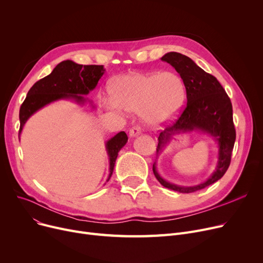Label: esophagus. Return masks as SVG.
I'll use <instances>...</instances> for the list:
<instances>
[{"label":"esophagus","instance_id":"esophagus-1","mask_svg":"<svg viewBox=\"0 0 263 263\" xmlns=\"http://www.w3.org/2000/svg\"><path fill=\"white\" fill-rule=\"evenodd\" d=\"M141 134V128L140 127H133L129 131V136L130 137H135L137 135Z\"/></svg>","mask_w":263,"mask_h":263}]
</instances>
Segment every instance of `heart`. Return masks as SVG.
Masks as SVG:
<instances>
[{
    "label": "heart",
    "mask_w": 263,
    "mask_h": 263,
    "mask_svg": "<svg viewBox=\"0 0 263 263\" xmlns=\"http://www.w3.org/2000/svg\"><path fill=\"white\" fill-rule=\"evenodd\" d=\"M112 109L139 112L151 128L161 127L176 118L184 103L186 89L183 80L175 72L132 71L120 74L109 83Z\"/></svg>",
    "instance_id": "b5f03b06"
}]
</instances>
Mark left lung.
<instances>
[{
	"mask_svg": "<svg viewBox=\"0 0 263 263\" xmlns=\"http://www.w3.org/2000/svg\"><path fill=\"white\" fill-rule=\"evenodd\" d=\"M161 60L173 66L180 74L185 84L187 103L183 113L173 126L160 133L157 159L171 144L174 136L179 134L199 132L212 137L217 144V163L214 172L203 182L195 185H178L166 181L158 172V160L154 163V174L163 186L179 193H193L219 180L229 167L236 142L232 105L216 78L206 73L190 58L178 52H168Z\"/></svg>",
	"mask_w": 263,
	"mask_h": 263,
	"instance_id": "left-lung-1",
	"label": "left lung"
}]
</instances>
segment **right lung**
Instances as JSON below:
<instances>
[{"label":"right lung","mask_w":263,"mask_h":263,"mask_svg":"<svg viewBox=\"0 0 263 263\" xmlns=\"http://www.w3.org/2000/svg\"><path fill=\"white\" fill-rule=\"evenodd\" d=\"M104 72L105 69L102 65L83 66L70 60L61 62L49 76L36 82L27 92L19 113V140L24 124L30 117L52 102L70 100L79 105H84L88 102L95 108L92 102L85 96L96 88ZM127 142L128 136L123 131L105 142V150L109 162L106 182L113 174L118 153Z\"/></svg>","instance_id":"add662e5"}]
</instances>
